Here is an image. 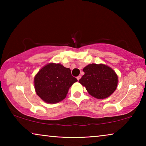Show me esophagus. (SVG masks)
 I'll list each match as a JSON object with an SVG mask.
<instances>
[{
	"label": "esophagus",
	"mask_w": 146,
	"mask_h": 146,
	"mask_svg": "<svg viewBox=\"0 0 146 146\" xmlns=\"http://www.w3.org/2000/svg\"><path fill=\"white\" fill-rule=\"evenodd\" d=\"M80 78H81V76H80V75L78 76L77 77H76V78H77V80H80Z\"/></svg>",
	"instance_id": "34e87169"
}]
</instances>
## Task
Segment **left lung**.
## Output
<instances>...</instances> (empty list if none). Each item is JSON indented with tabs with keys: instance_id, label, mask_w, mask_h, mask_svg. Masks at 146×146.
<instances>
[{
	"instance_id": "left-lung-1",
	"label": "left lung",
	"mask_w": 146,
	"mask_h": 146,
	"mask_svg": "<svg viewBox=\"0 0 146 146\" xmlns=\"http://www.w3.org/2000/svg\"><path fill=\"white\" fill-rule=\"evenodd\" d=\"M84 72L78 82L85 86L93 97L103 99L114 92L117 87L118 76L111 68L104 64H89L83 69Z\"/></svg>"
}]
</instances>
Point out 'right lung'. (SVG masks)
<instances>
[{"label": "right lung", "instance_id": "1", "mask_svg": "<svg viewBox=\"0 0 146 146\" xmlns=\"http://www.w3.org/2000/svg\"><path fill=\"white\" fill-rule=\"evenodd\" d=\"M77 79L71 75L70 68L60 64L51 63L44 66L34 79L35 89L44 102L55 104L66 98L69 88Z\"/></svg>", "mask_w": 146, "mask_h": 146}]
</instances>
